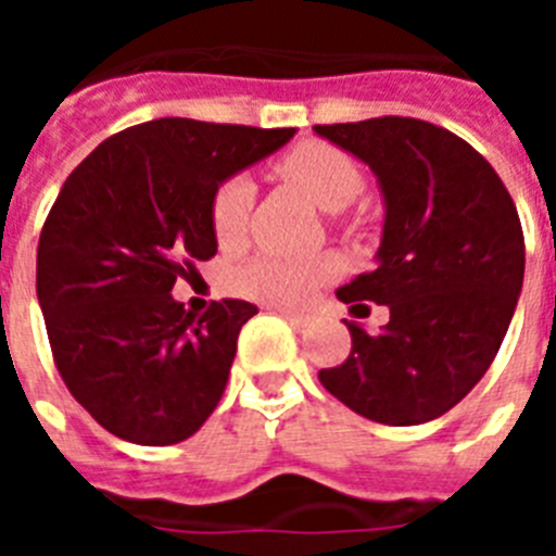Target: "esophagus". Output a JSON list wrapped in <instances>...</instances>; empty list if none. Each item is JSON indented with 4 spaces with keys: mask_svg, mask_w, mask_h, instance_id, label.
<instances>
[{
    "mask_svg": "<svg viewBox=\"0 0 556 556\" xmlns=\"http://www.w3.org/2000/svg\"><path fill=\"white\" fill-rule=\"evenodd\" d=\"M273 312L278 314V317H283V320L292 323V326H298V328H303L308 323L306 314H301V312H289V308H281V306H273Z\"/></svg>",
    "mask_w": 556,
    "mask_h": 556,
    "instance_id": "obj_1",
    "label": "esophagus"
}]
</instances>
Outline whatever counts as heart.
Returning <instances> with one entry per match:
<instances>
[{"label": "heart", "mask_w": 556, "mask_h": 556, "mask_svg": "<svg viewBox=\"0 0 556 556\" xmlns=\"http://www.w3.org/2000/svg\"><path fill=\"white\" fill-rule=\"evenodd\" d=\"M281 175L301 186L314 203L326 211H342L365 191V169L353 155L328 141H301L278 161ZM253 184L230 178L211 198V233L219 248H239L248 233ZM331 275V262L314 258H283V255H253L233 269V287L255 301L278 306H301L317 283Z\"/></svg>", "instance_id": "b5f03b06"}]
</instances>
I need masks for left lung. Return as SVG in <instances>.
<instances>
[{"label": "left lung", "instance_id": "obj_1", "mask_svg": "<svg viewBox=\"0 0 556 556\" xmlns=\"http://www.w3.org/2000/svg\"><path fill=\"white\" fill-rule=\"evenodd\" d=\"M314 130L370 164L387 219L378 267L339 289L353 314L390 308L367 333L356 323L342 365L320 384L356 415L415 426L445 415L493 365L523 287V228L493 166L465 139L412 116Z\"/></svg>", "mask_w": 556, "mask_h": 556}]
</instances>
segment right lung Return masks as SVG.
<instances>
[{
  "instance_id": "obj_1",
  "label": "right lung",
  "mask_w": 556,
  "mask_h": 556,
  "mask_svg": "<svg viewBox=\"0 0 556 556\" xmlns=\"http://www.w3.org/2000/svg\"><path fill=\"white\" fill-rule=\"evenodd\" d=\"M294 127L152 119L72 169L38 239L36 292L63 384L102 429L139 445L191 437L223 397L236 339L258 308L172 298L217 253L211 198Z\"/></svg>"
}]
</instances>
